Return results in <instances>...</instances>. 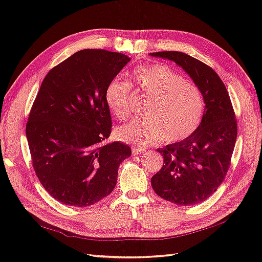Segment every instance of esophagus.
<instances>
[{"mask_svg":"<svg viewBox=\"0 0 262 262\" xmlns=\"http://www.w3.org/2000/svg\"><path fill=\"white\" fill-rule=\"evenodd\" d=\"M145 151H146V149L144 148V147H141V146H133L132 147V152H133V154H134V155H141Z\"/></svg>","mask_w":262,"mask_h":262,"instance_id":"34e87169","label":"esophagus"}]
</instances>
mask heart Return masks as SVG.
I'll return each instance as SVG.
<instances>
[{
	"instance_id": "b5f03b06",
	"label": "heart",
	"mask_w": 262,
	"mask_h": 262,
	"mask_svg": "<svg viewBox=\"0 0 262 262\" xmlns=\"http://www.w3.org/2000/svg\"><path fill=\"white\" fill-rule=\"evenodd\" d=\"M136 90L146 94L141 115L117 128L121 141L148 145L162 140L179 142L190 137L202 122L205 99L200 88L165 64L143 65L132 73ZM132 85L115 77L104 90V102L117 119L132 114Z\"/></svg>"
}]
</instances>
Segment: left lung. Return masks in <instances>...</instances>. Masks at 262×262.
Segmentation results:
<instances>
[{"mask_svg": "<svg viewBox=\"0 0 262 262\" xmlns=\"http://www.w3.org/2000/svg\"><path fill=\"white\" fill-rule=\"evenodd\" d=\"M151 55L181 66L200 88L206 104L202 122L190 137L158 149L164 163L152 177V187L161 198L177 205L203 203L225 179L235 146L237 122L229 92L202 60L181 52Z\"/></svg>", "mask_w": 262, "mask_h": 262, "instance_id": "1", "label": "left lung"}]
</instances>
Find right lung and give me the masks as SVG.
<instances>
[{"instance_id": "1", "label": "right lung", "mask_w": 262, "mask_h": 262, "mask_svg": "<svg viewBox=\"0 0 262 262\" xmlns=\"http://www.w3.org/2000/svg\"><path fill=\"white\" fill-rule=\"evenodd\" d=\"M129 60L83 49L54 66L41 83L26 135L36 176L59 203L88 207L107 197L119 164L132 155L124 143L104 144L113 127L105 86Z\"/></svg>"}]
</instances>
